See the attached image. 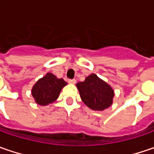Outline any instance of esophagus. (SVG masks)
Returning <instances> with one entry per match:
<instances>
[{"instance_id":"34e87169","label":"esophagus","mask_w":154,"mask_h":154,"mask_svg":"<svg viewBox=\"0 0 154 154\" xmlns=\"http://www.w3.org/2000/svg\"><path fill=\"white\" fill-rule=\"evenodd\" d=\"M68 83H70V84H74V83H76V80H74V79H69L68 80Z\"/></svg>"}]
</instances>
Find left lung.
<instances>
[{
    "label": "left lung",
    "mask_w": 154,
    "mask_h": 154,
    "mask_svg": "<svg viewBox=\"0 0 154 154\" xmlns=\"http://www.w3.org/2000/svg\"><path fill=\"white\" fill-rule=\"evenodd\" d=\"M76 86L79 89L82 101L90 109L103 110L111 105L114 91L96 74L89 75L85 81L77 83Z\"/></svg>",
    "instance_id": "obj_1"
}]
</instances>
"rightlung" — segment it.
Masks as SVG:
<instances>
[{
	"instance_id": "add662e5",
	"label": "right lung",
	"mask_w": 154,
	"mask_h": 154,
	"mask_svg": "<svg viewBox=\"0 0 154 154\" xmlns=\"http://www.w3.org/2000/svg\"><path fill=\"white\" fill-rule=\"evenodd\" d=\"M67 85L63 79H58L54 74L48 73L33 86L32 94L36 103L47 105L56 101L62 87Z\"/></svg>"
}]
</instances>
